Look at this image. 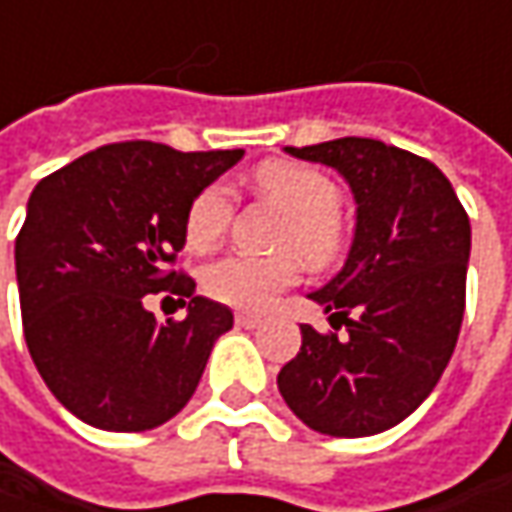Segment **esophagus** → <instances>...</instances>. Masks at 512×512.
<instances>
[{
	"label": "esophagus",
	"mask_w": 512,
	"mask_h": 512,
	"mask_svg": "<svg viewBox=\"0 0 512 512\" xmlns=\"http://www.w3.org/2000/svg\"><path fill=\"white\" fill-rule=\"evenodd\" d=\"M234 323L243 326V329H257V326L263 323V318L255 315V312H237V315H234Z\"/></svg>",
	"instance_id": "obj_1"
}]
</instances>
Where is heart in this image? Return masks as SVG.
<instances>
[{
    "label": "heart",
    "instance_id": "1",
    "mask_svg": "<svg viewBox=\"0 0 512 512\" xmlns=\"http://www.w3.org/2000/svg\"><path fill=\"white\" fill-rule=\"evenodd\" d=\"M255 186L260 197L289 214L286 243L312 263H326L341 252L344 229L338 220L341 191L318 168L300 163H266L257 168ZM234 212L232 189L212 183L191 200L186 214V243L209 249L229 229ZM300 278L298 257L292 255H226L203 272L206 295L234 309H266L283 289Z\"/></svg>",
    "mask_w": 512,
    "mask_h": 512
}]
</instances>
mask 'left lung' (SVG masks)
<instances>
[{
  "mask_svg": "<svg viewBox=\"0 0 512 512\" xmlns=\"http://www.w3.org/2000/svg\"><path fill=\"white\" fill-rule=\"evenodd\" d=\"M286 151L338 168L358 217L344 269L309 295L335 332L300 326L303 344L280 369V395L323 435L384 433L421 407L453 358L470 217L441 168L404 148L341 137Z\"/></svg>",
  "mask_w": 512,
  "mask_h": 512,
  "instance_id": "8db88e82",
  "label": "left lung"
}]
</instances>
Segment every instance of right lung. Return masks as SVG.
Returning <instances> with one entry per match:
<instances>
[{"mask_svg": "<svg viewBox=\"0 0 512 512\" xmlns=\"http://www.w3.org/2000/svg\"><path fill=\"white\" fill-rule=\"evenodd\" d=\"M243 157L128 140L36 183L16 237L25 344L56 401L111 433H143L189 404L232 309L174 269L191 200ZM190 306L160 324L144 295Z\"/></svg>", "mask_w": 512, "mask_h": 512, "instance_id": "right-lung-1", "label": "right lung"}]
</instances>
